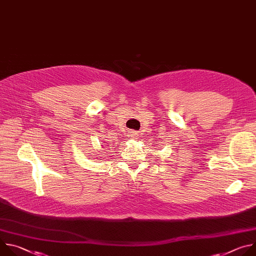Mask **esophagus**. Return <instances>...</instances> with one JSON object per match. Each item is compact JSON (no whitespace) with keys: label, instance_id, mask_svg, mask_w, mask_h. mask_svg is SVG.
<instances>
[{"label":"esophagus","instance_id":"obj_1","mask_svg":"<svg viewBox=\"0 0 256 256\" xmlns=\"http://www.w3.org/2000/svg\"><path fill=\"white\" fill-rule=\"evenodd\" d=\"M138 134L136 132H134V130H132V132H130V136L132 138H136L138 136Z\"/></svg>","mask_w":256,"mask_h":256}]
</instances>
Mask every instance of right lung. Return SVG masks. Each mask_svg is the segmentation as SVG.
Returning <instances> with one entry per match:
<instances>
[{
	"instance_id": "right-lung-1",
	"label": "right lung",
	"mask_w": 256,
	"mask_h": 256,
	"mask_svg": "<svg viewBox=\"0 0 256 256\" xmlns=\"http://www.w3.org/2000/svg\"><path fill=\"white\" fill-rule=\"evenodd\" d=\"M98 159H99V158H98Z\"/></svg>"
}]
</instances>
